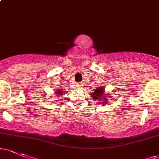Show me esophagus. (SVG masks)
Masks as SVG:
<instances>
[{"label":"esophagus","mask_w":159,"mask_h":159,"mask_svg":"<svg viewBox=\"0 0 159 159\" xmlns=\"http://www.w3.org/2000/svg\"><path fill=\"white\" fill-rule=\"evenodd\" d=\"M76 86H77V87L78 88H79V89H81V87H83V85H82V84L81 83H77L76 84Z\"/></svg>","instance_id":"esophagus-1"}]
</instances>
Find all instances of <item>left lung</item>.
I'll list each match as a JSON object with an SVG mask.
<instances>
[{
  "label": "left lung",
  "instance_id": "left-lung-1",
  "mask_svg": "<svg viewBox=\"0 0 159 159\" xmlns=\"http://www.w3.org/2000/svg\"><path fill=\"white\" fill-rule=\"evenodd\" d=\"M106 94L107 95V96H106ZM91 95H92L93 99L94 101H98L96 102H98V104H100V105H102V104L107 105V101L109 98H107L109 96L107 95L109 94H105V89H104L103 87H99L98 88L95 89L94 92L92 93Z\"/></svg>",
  "mask_w": 159,
  "mask_h": 159
}]
</instances>
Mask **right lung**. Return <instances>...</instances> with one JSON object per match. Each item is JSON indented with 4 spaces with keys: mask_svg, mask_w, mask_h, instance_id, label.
<instances>
[{
    "mask_svg": "<svg viewBox=\"0 0 159 159\" xmlns=\"http://www.w3.org/2000/svg\"><path fill=\"white\" fill-rule=\"evenodd\" d=\"M66 90H61V89H59V90H56L54 93H55L57 96H61V95H63V93H65Z\"/></svg>",
    "mask_w": 159,
    "mask_h": 159,
    "instance_id": "1",
    "label": "right lung"
}]
</instances>
